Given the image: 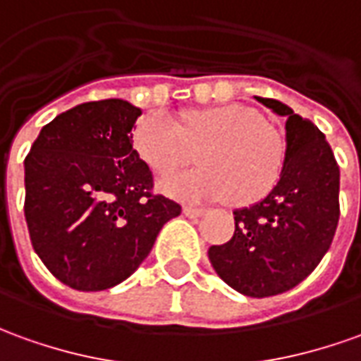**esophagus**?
<instances>
[{"label": "esophagus", "mask_w": 361, "mask_h": 361, "mask_svg": "<svg viewBox=\"0 0 361 361\" xmlns=\"http://www.w3.org/2000/svg\"><path fill=\"white\" fill-rule=\"evenodd\" d=\"M183 214H185L186 218H200V216H204V210L202 208H195V206H185Z\"/></svg>", "instance_id": "esophagus-1"}]
</instances>
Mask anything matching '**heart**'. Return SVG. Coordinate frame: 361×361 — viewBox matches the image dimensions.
<instances>
[{
    "label": "heart",
    "mask_w": 361,
    "mask_h": 361,
    "mask_svg": "<svg viewBox=\"0 0 361 361\" xmlns=\"http://www.w3.org/2000/svg\"><path fill=\"white\" fill-rule=\"evenodd\" d=\"M200 169L163 178L159 188L185 202H214L230 196L235 206L263 200L285 166V141L247 106L228 104L190 109L183 128L165 111H151L133 129V149L159 175L186 165L200 149Z\"/></svg>",
    "instance_id": "1"
}]
</instances>
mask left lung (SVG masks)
<instances>
[{
	"instance_id": "8db88e82",
	"label": "left lung",
	"mask_w": 361,
	"mask_h": 361,
	"mask_svg": "<svg viewBox=\"0 0 361 361\" xmlns=\"http://www.w3.org/2000/svg\"><path fill=\"white\" fill-rule=\"evenodd\" d=\"M255 100L287 119L285 166L263 200L233 210V235L208 257L224 283L263 299L297 287L328 252L340 218V169L312 121L279 100Z\"/></svg>"
}]
</instances>
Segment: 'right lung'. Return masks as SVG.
<instances>
[{
    "mask_svg": "<svg viewBox=\"0 0 361 361\" xmlns=\"http://www.w3.org/2000/svg\"><path fill=\"white\" fill-rule=\"evenodd\" d=\"M141 109L129 102L74 106L47 123L25 157V220L47 269L76 290H104L141 265L180 206L153 195L133 149Z\"/></svg>",
    "mask_w": 361,
    "mask_h": 361,
    "instance_id": "1",
    "label": "right lung"
}]
</instances>
